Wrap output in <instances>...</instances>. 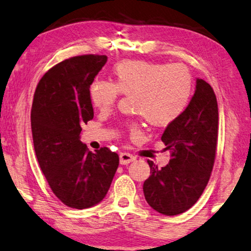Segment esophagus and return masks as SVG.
I'll return each mask as SVG.
<instances>
[{
  "mask_svg": "<svg viewBox=\"0 0 251 251\" xmlns=\"http://www.w3.org/2000/svg\"><path fill=\"white\" fill-rule=\"evenodd\" d=\"M134 159H136V157H134L133 155L129 154V152H121V154H120V164L122 165L129 164V163L133 162Z\"/></svg>",
  "mask_w": 251,
  "mask_h": 251,
  "instance_id": "34e87169",
  "label": "esophagus"
}]
</instances>
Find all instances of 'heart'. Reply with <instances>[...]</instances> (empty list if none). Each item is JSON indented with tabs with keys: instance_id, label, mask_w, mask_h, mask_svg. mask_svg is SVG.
Here are the masks:
<instances>
[{
	"instance_id": "1",
	"label": "heart",
	"mask_w": 251,
	"mask_h": 251,
	"mask_svg": "<svg viewBox=\"0 0 251 251\" xmlns=\"http://www.w3.org/2000/svg\"><path fill=\"white\" fill-rule=\"evenodd\" d=\"M114 82L97 80L90 86V100L100 112H110L120 94L132 96V108L152 126H166L186 110L192 95V77L183 64L126 60L113 68ZM132 133L140 134L137 123Z\"/></svg>"
}]
</instances>
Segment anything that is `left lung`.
<instances>
[{
    "label": "left lung",
    "instance_id": "obj_1",
    "mask_svg": "<svg viewBox=\"0 0 251 251\" xmlns=\"http://www.w3.org/2000/svg\"><path fill=\"white\" fill-rule=\"evenodd\" d=\"M219 110L214 90L202 79L188 106L162 134L171 151L168 165L158 169L148 161L151 176L144 182L145 199L152 209L173 216L194 206L208 183L217 144Z\"/></svg>",
    "mask_w": 251,
    "mask_h": 251
}]
</instances>
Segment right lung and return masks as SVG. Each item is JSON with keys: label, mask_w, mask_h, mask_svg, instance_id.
I'll list each match as a JSON object with an SVG mask.
<instances>
[{"label": "right lung", "mask_w": 251, "mask_h": 251, "mask_svg": "<svg viewBox=\"0 0 251 251\" xmlns=\"http://www.w3.org/2000/svg\"><path fill=\"white\" fill-rule=\"evenodd\" d=\"M106 55L75 56L43 75L31 107V131L39 166L54 195L71 208L103 201L119 166V156L103 147L88 151L81 126L94 118L90 85Z\"/></svg>", "instance_id": "obj_1"}]
</instances>
